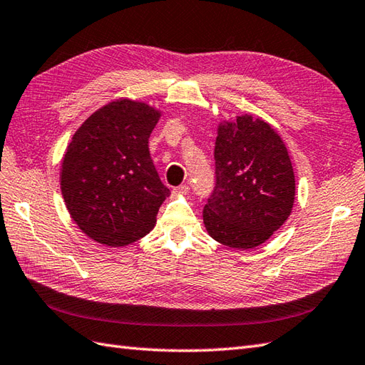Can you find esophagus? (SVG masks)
I'll return each instance as SVG.
<instances>
[{
  "mask_svg": "<svg viewBox=\"0 0 365 365\" xmlns=\"http://www.w3.org/2000/svg\"><path fill=\"white\" fill-rule=\"evenodd\" d=\"M189 193V185H185V184H182V185H180V187H175L173 189V195H187Z\"/></svg>",
  "mask_w": 365,
  "mask_h": 365,
  "instance_id": "esophagus-1",
  "label": "esophagus"
}]
</instances>
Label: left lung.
Segmentation results:
<instances>
[{
	"label": "left lung",
	"instance_id": "obj_1",
	"mask_svg": "<svg viewBox=\"0 0 365 365\" xmlns=\"http://www.w3.org/2000/svg\"><path fill=\"white\" fill-rule=\"evenodd\" d=\"M214 156L205 228L222 245L256 248L292 212L295 175L286 143L265 120L244 114L218 123Z\"/></svg>",
	"mask_w": 365,
	"mask_h": 365
}]
</instances>
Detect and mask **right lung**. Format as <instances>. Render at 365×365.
Masks as SVG:
<instances>
[{"instance_id": "add662e5", "label": "right lung", "mask_w": 365, "mask_h": 365, "mask_svg": "<svg viewBox=\"0 0 365 365\" xmlns=\"http://www.w3.org/2000/svg\"><path fill=\"white\" fill-rule=\"evenodd\" d=\"M162 112L129 98L109 101L73 134L61 164V190L73 222L106 247H126L155 228L170 190L148 139Z\"/></svg>"}]
</instances>
